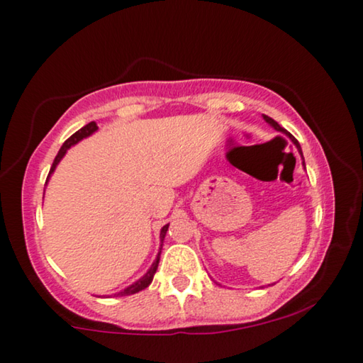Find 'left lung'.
Returning <instances> with one entry per match:
<instances>
[{
  "instance_id": "left-lung-1",
  "label": "left lung",
  "mask_w": 363,
  "mask_h": 363,
  "mask_svg": "<svg viewBox=\"0 0 363 363\" xmlns=\"http://www.w3.org/2000/svg\"><path fill=\"white\" fill-rule=\"evenodd\" d=\"M264 121H266L267 123H269V125H272L275 130H277V132H282V133H285L286 135V137H289L290 140H291V142H294L295 143V147L296 148H298V151H300V155H301V147H300V143H298V140H296L295 137H291V135L289 133V132H286V130L284 128V127H280L279 125V123L277 122H275L274 121V118H270L269 116H264ZM301 158H303V155H301ZM303 164H305V161H303Z\"/></svg>"
}]
</instances>
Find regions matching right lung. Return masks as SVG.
<instances>
[{
    "label": "right lung",
    "mask_w": 363,
    "mask_h": 363,
    "mask_svg": "<svg viewBox=\"0 0 363 363\" xmlns=\"http://www.w3.org/2000/svg\"><path fill=\"white\" fill-rule=\"evenodd\" d=\"M97 130V125H96V122H89L88 125H84L83 128H79L78 132H74L72 137H69L67 142L63 143V147L60 148V151H58V155L55 156V160H53V164H52V167H50V172H48V177H47V182H48V179H50V176H52V172L55 171V167H57V164L60 163V160L63 158L65 156V153H67V150L69 148V147H73V145H77L78 142H81V140L83 138H86V137H89L91 133H94ZM45 182V184H47ZM167 226L169 225H164L163 228H161V233H160V238H161V242H163V240H164V236H166V231H167ZM160 254H161V251L158 252V257L155 259V262L151 264V267L148 269V272L143 275L142 279L140 280H137V282L135 284H132L130 286H127V289H123L122 291H118L117 294V296H125V295H133V294H138V291H142V290H145L147 289V286L151 284V280H153V277H155V274H156V269H158V264H160Z\"/></svg>",
    "instance_id": "add662e5"
}]
</instances>
